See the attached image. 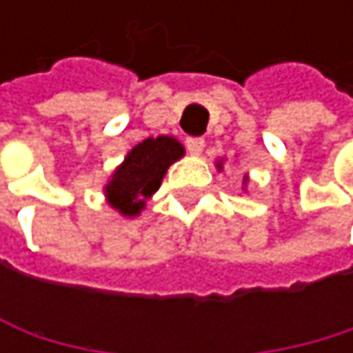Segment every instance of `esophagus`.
Returning a JSON list of instances; mask_svg holds the SVG:
<instances>
[{
  "mask_svg": "<svg viewBox=\"0 0 353 353\" xmlns=\"http://www.w3.org/2000/svg\"><path fill=\"white\" fill-rule=\"evenodd\" d=\"M186 148H188V152L190 154H201L203 152V148H205V139L203 137H188L186 139Z\"/></svg>",
  "mask_w": 353,
  "mask_h": 353,
  "instance_id": "obj_1",
  "label": "esophagus"
}]
</instances>
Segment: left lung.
<instances>
[{
  "mask_svg": "<svg viewBox=\"0 0 353 353\" xmlns=\"http://www.w3.org/2000/svg\"><path fill=\"white\" fill-rule=\"evenodd\" d=\"M218 169H222V161H218ZM243 184H248V178H243Z\"/></svg>",
  "mask_w": 353,
  "mask_h": 353,
  "instance_id": "left-lung-1",
  "label": "left lung"
}]
</instances>
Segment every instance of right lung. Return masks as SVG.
<instances>
[{"label": "right lung", "instance_id": "1", "mask_svg": "<svg viewBox=\"0 0 353 353\" xmlns=\"http://www.w3.org/2000/svg\"><path fill=\"white\" fill-rule=\"evenodd\" d=\"M182 157L184 145L175 137L159 135L143 139L112 173V180L103 188L108 203L127 218L139 216L145 201L159 190L167 169Z\"/></svg>", "mask_w": 353, "mask_h": 353}]
</instances>
